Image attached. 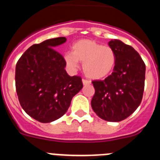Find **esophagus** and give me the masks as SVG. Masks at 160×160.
<instances>
[{
	"mask_svg": "<svg viewBox=\"0 0 160 160\" xmlns=\"http://www.w3.org/2000/svg\"><path fill=\"white\" fill-rule=\"evenodd\" d=\"M82 83L84 86H87V85H90L91 82H90V81L87 80V79H82Z\"/></svg>",
	"mask_w": 160,
	"mask_h": 160,
	"instance_id": "1",
	"label": "esophagus"
}]
</instances>
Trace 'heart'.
Returning <instances> with one entry per match:
<instances>
[{"mask_svg": "<svg viewBox=\"0 0 160 160\" xmlns=\"http://www.w3.org/2000/svg\"><path fill=\"white\" fill-rule=\"evenodd\" d=\"M64 59L72 70L78 68L79 62H83V71L87 77L101 79L111 73L116 62V55L109 46L82 39L73 44V52H66Z\"/></svg>", "mask_w": 160, "mask_h": 160, "instance_id": "obj_1", "label": "heart"}]
</instances>
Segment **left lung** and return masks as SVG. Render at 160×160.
I'll return each mask as SVG.
<instances>
[{
  "instance_id": "8db88e82",
  "label": "left lung",
  "mask_w": 160,
  "mask_h": 160,
  "mask_svg": "<svg viewBox=\"0 0 160 160\" xmlns=\"http://www.w3.org/2000/svg\"><path fill=\"white\" fill-rule=\"evenodd\" d=\"M116 55L112 73L103 81H93L95 90L91 100L93 111L108 122H120L129 117L141 103L146 66L140 55L120 40L109 42Z\"/></svg>"
}]
</instances>
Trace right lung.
Wrapping results in <instances>:
<instances>
[{
    "instance_id": "1",
    "label": "right lung",
    "mask_w": 160,
    "mask_h": 160,
    "mask_svg": "<svg viewBox=\"0 0 160 160\" xmlns=\"http://www.w3.org/2000/svg\"><path fill=\"white\" fill-rule=\"evenodd\" d=\"M66 42L65 37H60L32 45L16 65L15 83L20 104L40 122L61 118L83 87L81 77H70L66 73L64 58L53 49Z\"/></svg>"
}]
</instances>
